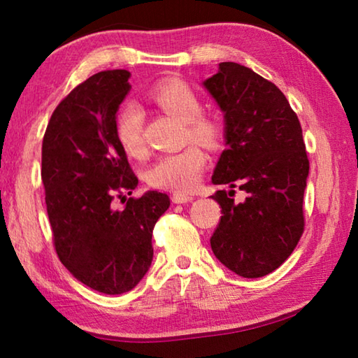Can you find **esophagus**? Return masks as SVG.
I'll return each instance as SVG.
<instances>
[{"label":"esophagus","mask_w":358,"mask_h":358,"mask_svg":"<svg viewBox=\"0 0 358 358\" xmlns=\"http://www.w3.org/2000/svg\"><path fill=\"white\" fill-rule=\"evenodd\" d=\"M192 196H187V194H181V192H175L172 194V202L173 203H187L192 201Z\"/></svg>","instance_id":"esophagus-1"}]
</instances>
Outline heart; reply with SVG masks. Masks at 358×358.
<instances>
[{"instance_id":"1","label":"heart","mask_w":358,"mask_h":358,"mask_svg":"<svg viewBox=\"0 0 358 358\" xmlns=\"http://www.w3.org/2000/svg\"><path fill=\"white\" fill-rule=\"evenodd\" d=\"M150 99L166 113L183 121L187 141L191 138L207 147H215L220 142V126L211 118L203 117L201 96L189 83L178 78L157 83L150 92ZM115 132L126 155L132 157L145 155L143 115L136 106L128 104L120 108L115 120ZM205 164H207V156L203 151L196 145H189L175 153L161 156L148 169L147 181L150 186L157 189L189 192L196 189L201 181Z\"/></svg>"}]
</instances>
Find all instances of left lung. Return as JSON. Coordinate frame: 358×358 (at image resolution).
<instances>
[{"mask_svg": "<svg viewBox=\"0 0 358 358\" xmlns=\"http://www.w3.org/2000/svg\"><path fill=\"white\" fill-rule=\"evenodd\" d=\"M205 88L226 117L227 148L211 180L221 220L210 238L221 264L243 278H260L284 264L305 230L303 194L310 159L299 117L275 83L226 62ZM245 190L234 201V187Z\"/></svg>", "mask_w": 358, "mask_h": 358, "instance_id": "obj_1", "label": "left lung"}]
</instances>
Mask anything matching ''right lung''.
I'll list each match as a JSON object with an SVG mask.
<instances>
[{
	"label": "right lung",
	"instance_id": "add662e5",
	"mask_svg": "<svg viewBox=\"0 0 358 358\" xmlns=\"http://www.w3.org/2000/svg\"><path fill=\"white\" fill-rule=\"evenodd\" d=\"M129 76L102 71L77 85L53 110L42 141L53 246L78 281L107 295L128 292L147 273L155 224L171 205L157 191L128 197L138 180L118 143L115 115Z\"/></svg>",
	"mask_w": 358,
	"mask_h": 358
}]
</instances>
